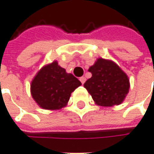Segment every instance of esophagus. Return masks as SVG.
<instances>
[{
    "mask_svg": "<svg viewBox=\"0 0 154 154\" xmlns=\"http://www.w3.org/2000/svg\"><path fill=\"white\" fill-rule=\"evenodd\" d=\"M79 80H80V82L82 84H84L85 82V80H86V79H85V77H84V76H82V77H80L79 78Z\"/></svg>",
    "mask_w": 154,
    "mask_h": 154,
    "instance_id": "obj_1",
    "label": "esophagus"
}]
</instances>
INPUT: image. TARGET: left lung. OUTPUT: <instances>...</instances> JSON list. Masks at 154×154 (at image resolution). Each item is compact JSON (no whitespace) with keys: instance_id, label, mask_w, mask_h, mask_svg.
Listing matches in <instances>:
<instances>
[{"instance_id":"left-lung-1","label":"left lung","mask_w":154,"mask_h":154,"mask_svg":"<svg viewBox=\"0 0 154 154\" xmlns=\"http://www.w3.org/2000/svg\"><path fill=\"white\" fill-rule=\"evenodd\" d=\"M88 70L92 76L84 86L96 105L111 107L123 102L129 92L130 81L118 64L110 59L98 58Z\"/></svg>"}]
</instances>
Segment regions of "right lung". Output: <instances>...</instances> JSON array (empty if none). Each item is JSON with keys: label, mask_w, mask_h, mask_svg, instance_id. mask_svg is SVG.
Returning <instances> with one entry per match:
<instances>
[{"label": "right lung", "mask_w": 154, "mask_h": 154, "mask_svg": "<svg viewBox=\"0 0 154 154\" xmlns=\"http://www.w3.org/2000/svg\"><path fill=\"white\" fill-rule=\"evenodd\" d=\"M80 85L79 79L54 60L36 74L31 82V95L41 108L59 110L66 106L71 93Z\"/></svg>", "instance_id": "right-lung-1"}]
</instances>
